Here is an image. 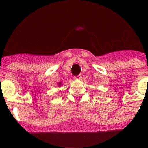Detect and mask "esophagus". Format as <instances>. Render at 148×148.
<instances>
[{"instance_id":"obj_1","label":"esophagus","mask_w":148,"mask_h":148,"mask_svg":"<svg viewBox=\"0 0 148 148\" xmlns=\"http://www.w3.org/2000/svg\"><path fill=\"white\" fill-rule=\"evenodd\" d=\"M82 78V75H78V76H76V77H74V79H77V80H79V79H80Z\"/></svg>"}]
</instances>
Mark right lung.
Wrapping results in <instances>:
<instances>
[{"instance_id":"add662e5","label":"right lung","mask_w":148,"mask_h":148,"mask_svg":"<svg viewBox=\"0 0 148 148\" xmlns=\"http://www.w3.org/2000/svg\"><path fill=\"white\" fill-rule=\"evenodd\" d=\"M57 85H58V86H62V82H58V84H57Z\"/></svg>"}]
</instances>
